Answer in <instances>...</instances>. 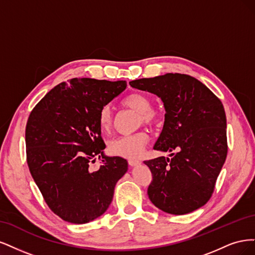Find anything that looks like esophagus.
Wrapping results in <instances>:
<instances>
[{
  "label": "esophagus",
  "mask_w": 255,
  "mask_h": 255,
  "mask_svg": "<svg viewBox=\"0 0 255 255\" xmlns=\"http://www.w3.org/2000/svg\"><path fill=\"white\" fill-rule=\"evenodd\" d=\"M141 163L138 160H128V164L130 166H135V165H138V164Z\"/></svg>",
  "instance_id": "34e87169"
}]
</instances>
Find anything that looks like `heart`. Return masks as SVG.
<instances>
[{
	"mask_svg": "<svg viewBox=\"0 0 255 255\" xmlns=\"http://www.w3.org/2000/svg\"><path fill=\"white\" fill-rule=\"evenodd\" d=\"M122 105L138 113V124L153 125L161 119V111L151 107V100L146 94L134 92L123 98ZM98 126L104 133H109L113 126V112L109 105H105L98 111ZM149 136L146 131H138L133 134L119 136L111 139L108 150L111 154L126 159H136L144 151Z\"/></svg>",
	"mask_w": 255,
	"mask_h": 255,
	"instance_id": "b5f03b06",
	"label": "heart"
}]
</instances>
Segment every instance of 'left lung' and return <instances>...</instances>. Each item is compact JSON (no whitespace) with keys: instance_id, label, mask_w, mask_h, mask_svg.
Masks as SVG:
<instances>
[{"instance_id":"left-lung-1","label":"left lung","mask_w":255,"mask_h":255,"mask_svg":"<svg viewBox=\"0 0 255 255\" xmlns=\"http://www.w3.org/2000/svg\"><path fill=\"white\" fill-rule=\"evenodd\" d=\"M161 97L165 122L153 149L170 158L144 161L152 180L147 190L158 209L183 215L201 208L214 192L228 153L227 119L219 98L190 75L167 73L130 81Z\"/></svg>"}]
</instances>
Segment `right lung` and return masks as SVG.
<instances>
[{
  "mask_svg": "<svg viewBox=\"0 0 255 255\" xmlns=\"http://www.w3.org/2000/svg\"><path fill=\"white\" fill-rule=\"evenodd\" d=\"M125 80L73 78L53 88L31 110L25 129L26 161L46 204L72 224H87L109 208L128 163L106 157L98 111L126 89ZM103 164L96 172L89 163Z\"/></svg>",
  "mask_w": 255,
  "mask_h": 255,
  "instance_id": "obj_1",
  "label": "right lung"
}]
</instances>
